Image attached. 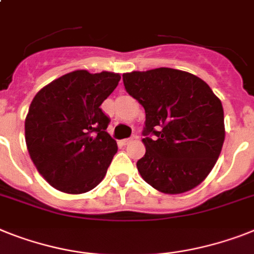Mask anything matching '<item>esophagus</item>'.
I'll use <instances>...</instances> for the list:
<instances>
[{
    "label": "esophagus",
    "instance_id": "obj_1",
    "mask_svg": "<svg viewBox=\"0 0 254 254\" xmlns=\"http://www.w3.org/2000/svg\"><path fill=\"white\" fill-rule=\"evenodd\" d=\"M132 140H133V139H132V137H129V139H123L121 142H122L123 145H127V144H129V142H131Z\"/></svg>",
    "mask_w": 254,
    "mask_h": 254
}]
</instances>
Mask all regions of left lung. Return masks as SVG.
Returning a JSON list of instances; mask_svg holds the SVG:
<instances>
[{
	"instance_id": "obj_1",
	"label": "left lung",
	"mask_w": 254,
	"mask_h": 254,
	"mask_svg": "<svg viewBox=\"0 0 254 254\" xmlns=\"http://www.w3.org/2000/svg\"><path fill=\"white\" fill-rule=\"evenodd\" d=\"M123 84L145 110L142 179L169 194L197 187L225 141L221 100L202 79L169 67L123 74Z\"/></svg>"
}]
</instances>
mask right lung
I'll return each mask as SVG.
<instances>
[{
  "label": "right lung",
  "mask_w": 254,
  "mask_h": 254,
  "mask_svg": "<svg viewBox=\"0 0 254 254\" xmlns=\"http://www.w3.org/2000/svg\"><path fill=\"white\" fill-rule=\"evenodd\" d=\"M121 75L76 70L40 89L24 122L31 160L48 183L64 193L93 190L118 150L106 132L110 122L101 104Z\"/></svg>",
  "instance_id": "right-lung-1"
}]
</instances>
